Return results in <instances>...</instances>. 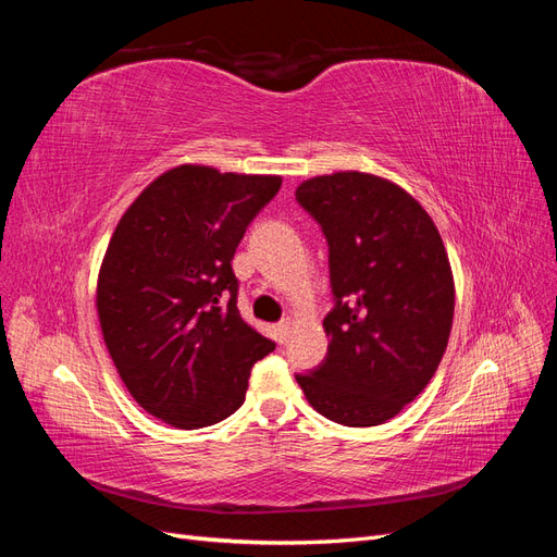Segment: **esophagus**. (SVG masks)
Here are the masks:
<instances>
[{"label": "esophagus", "instance_id": "esophagus-1", "mask_svg": "<svg viewBox=\"0 0 557 557\" xmlns=\"http://www.w3.org/2000/svg\"><path fill=\"white\" fill-rule=\"evenodd\" d=\"M290 327H293V318H283L281 323L274 327V330H276V342H278V344H285V339H288Z\"/></svg>", "mask_w": 557, "mask_h": 557}]
</instances>
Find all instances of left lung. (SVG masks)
<instances>
[{
	"mask_svg": "<svg viewBox=\"0 0 557 557\" xmlns=\"http://www.w3.org/2000/svg\"><path fill=\"white\" fill-rule=\"evenodd\" d=\"M330 248L327 356L297 374L311 407L348 428L395 418L434 376L453 325V272L440 230L399 185L336 172L295 190Z\"/></svg>",
	"mask_w": 557,
	"mask_h": 557,
	"instance_id": "obj_1",
	"label": "left lung"
}]
</instances>
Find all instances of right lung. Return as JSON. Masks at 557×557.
I'll return each instance as SVG.
<instances>
[{"mask_svg": "<svg viewBox=\"0 0 557 557\" xmlns=\"http://www.w3.org/2000/svg\"><path fill=\"white\" fill-rule=\"evenodd\" d=\"M281 176L181 164L123 213L97 278L104 344L150 416L197 430L237 411L250 367L276 348L237 309L232 258Z\"/></svg>", "mask_w": 557, "mask_h": 557, "instance_id": "1", "label": "right lung"}]
</instances>
